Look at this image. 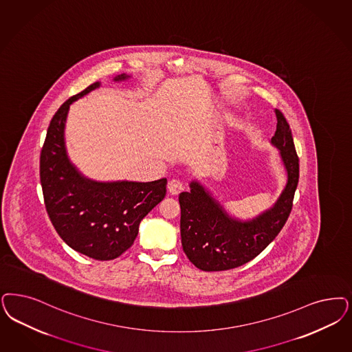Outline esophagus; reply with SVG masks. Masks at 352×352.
Instances as JSON below:
<instances>
[{"mask_svg":"<svg viewBox=\"0 0 352 352\" xmlns=\"http://www.w3.org/2000/svg\"><path fill=\"white\" fill-rule=\"evenodd\" d=\"M183 190H184V186H183L181 181L173 179V181H170L169 184H168V191H169L170 195H173V196H177V195L181 194Z\"/></svg>","mask_w":352,"mask_h":352,"instance_id":"obj_1","label":"esophagus"}]
</instances>
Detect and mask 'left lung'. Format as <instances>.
<instances>
[{"instance_id":"1","label":"left lung","mask_w":352,"mask_h":352,"mask_svg":"<svg viewBox=\"0 0 352 352\" xmlns=\"http://www.w3.org/2000/svg\"><path fill=\"white\" fill-rule=\"evenodd\" d=\"M277 130L272 144L278 148L287 183L270 209L248 221L234 219L197 181L190 192L179 194L181 238L184 254L204 272L238 267L261 254L282 230L290 216L294 194L299 182V157L290 126L276 109Z\"/></svg>"}]
</instances>
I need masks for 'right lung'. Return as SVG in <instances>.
<instances>
[{
    "label": "right lung",
    "mask_w": 352,
    "mask_h": 352,
    "mask_svg": "<svg viewBox=\"0 0 352 352\" xmlns=\"http://www.w3.org/2000/svg\"><path fill=\"white\" fill-rule=\"evenodd\" d=\"M129 78L121 74L113 80ZM100 85L70 97L53 116L40 155V182L49 219L62 241L79 254L107 261L133 245L140 221L165 197L168 181L97 182L72 164L65 146L69 108Z\"/></svg>",
    "instance_id": "1"
}]
</instances>
